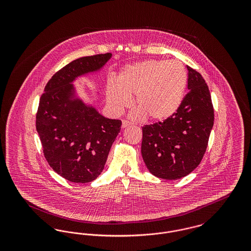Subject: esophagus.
I'll return each instance as SVG.
<instances>
[{
	"instance_id": "1",
	"label": "esophagus",
	"mask_w": 251,
	"mask_h": 251,
	"mask_svg": "<svg viewBox=\"0 0 251 251\" xmlns=\"http://www.w3.org/2000/svg\"><path fill=\"white\" fill-rule=\"evenodd\" d=\"M131 123L128 120H122V128H126L127 126L131 125Z\"/></svg>"
}]
</instances>
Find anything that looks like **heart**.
Wrapping results in <instances>:
<instances>
[{"label":"heart","instance_id":"obj_1","mask_svg":"<svg viewBox=\"0 0 251 251\" xmlns=\"http://www.w3.org/2000/svg\"><path fill=\"white\" fill-rule=\"evenodd\" d=\"M187 85V72L178 60H146L127 66L120 72L117 84L109 81L108 105L121 113L131 105V97L138 109L134 118L147 116L152 121L171 118L181 105Z\"/></svg>","mask_w":251,"mask_h":251}]
</instances>
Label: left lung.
<instances>
[{"mask_svg":"<svg viewBox=\"0 0 251 251\" xmlns=\"http://www.w3.org/2000/svg\"><path fill=\"white\" fill-rule=\"evenodd\" d=\"M188 92L169 119L142 127L141 152L158 178L177 179L198 167L205 154L215 112L210 90L200 72L186 66Z\"/></svg>","mask_w":251,"mask_h":251,"instance_id":"8db88e82","label":"left lung"}]
</instances>
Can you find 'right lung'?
<instances>
[{
    "mask_svg": "<svg viewBox=\"0 0 251 251\" xmlns=\"http://www.w3.org/2000/svg\"><path fill=\"white\" fill-rule=\"evenodd\" d=\"M111 56L107 52L72 61L49 80L39 100L36 127L44 156L57 174L75 183L92 181L102 172L121 120L71 100L72 82L100 69Z\"/></svg>",
    "mask_w": 251,
    "mask_h": 251,
    "instance_id": "add662e5",
    "label": "right lung"
}]
</instances>
